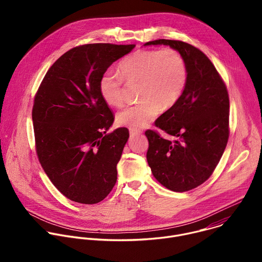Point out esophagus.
Instances as JSON below:
<instances>
[{
  "instance_id": "esophagus-1",
  "label": "esophagus",
  "mask_w": 262,
  "mask_h": 262,
  "mask_svg": "<svg viewBox=\"0 0 262 262\" xmlns=\"http://www.w3.org/2000/svg\"><path fill=\"white\" fill-rule=\"evenodd\" d=\"M142 134L141 130H137V129H130L129 130V135L130 137H136V136H140Z\"/></svg>"
}]
</instances>
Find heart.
<instances>
[{
	"label": "heart",
	"instance_id": "obj_1",
	"mask_svg": "<svg viewBox=\"0 0 262 262\" xmlns=\"http://www.w3.org/2000/svg\"><path fill=\"white\" fill-rule=\"evenodd\" d=\"M119 74L106 70L99 79L102 99L112 106L124 103L125 82L140 83L137 104L119 112L117 122L130 129L147 126L164 108L174 105L188 83V68L181 54L174 49L141 50L119 63Z\"/></svg>",
	"mask_w": 262,
	"mask_h": 262
}]
</instances>
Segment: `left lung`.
Listing matches in <instances>:
<instances>
[{"label": "left lung", "mask_w": 262, "mask_h": 262, "mask_svg": "<svg viewBox=\"0 0 262 262\" xmlns=\"http://www.w3.org/2000/svg\"><path fill=\"white\" fill-rule=\"evenodd\" d=\"M169 46L178 51L188 68V83L178 99L156 120V126L178 138L171 142L155 130L147 162L156 179L173 192H186L206 181L219 164L229 138V96L211 61L183 41L159 39L144 46Z\"/></svg>", "instance_id": "1"}]
</instances>
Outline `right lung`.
<instances>
[{
	"label": "right lung",
	"mask_w": 262,
	"mask_h": 262,
	"mask_svg": "<svg viewBox=\"0 0 262 262\" xmlns=\"http://www.w3.org/2000/svg\"><path fill=\"white\" fill-rule=\"evenodd\" d=\"M135 45L90 43L63 54L48 70L32 110L35 146L46 174L71 201H102L117 180L129 134L108 133L114 115L99 92L101 74Z\"/></svg>",
	"instance_id": "1"
}]
</instances>
